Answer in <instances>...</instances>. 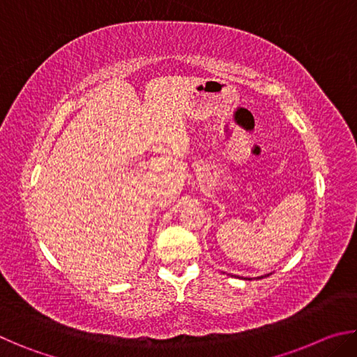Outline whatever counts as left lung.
Returning <instances> with one entry per match:
<instances>
[{
  "instance_id": "obj_1",
  "label": "left lung",
  "mask_w": 357,
  "mask_h": 357,
  "mask_svg": "<svg viewBox=\"0 0 357 357\" xmlns=\"http://www.w3.org/2000/svg\"><path fill=\"white\" fill-rule=\"evenodd\" d=\"M268 275H269V274H268ZM268 275H266V277H268ZM258 279H263V275H261V277H258ZM249 280H250V279H249Z\"/></svg>"
}]
</instances>
